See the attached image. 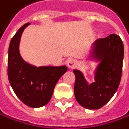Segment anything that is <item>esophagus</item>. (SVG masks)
Here are the masks:
<instances>
[{
	"label": "esophagus",
	"mask_w": 129,
	"mask_h": 129,
	"mask_svg": "<svg viewBox=\"0 0 129 129\" xmlns=\"http://www.w3.org/2000/svg\"><path fill=\"white\" fill-rule=\"evenodd\" d=\"M67 67L70 69H73L74 67L77 65V61L73 59H69L67 62Z\"/></svg>",
	"instance_id": "34e87169"
}]
</instances>
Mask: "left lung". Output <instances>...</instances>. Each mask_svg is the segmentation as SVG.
I'll list each match as a JSON object with an SVG mask.
<instances>
[{"instance_id": "1", "label": "left lung", "mask_w": 129, "mask_h": 129, "mask_svg": "<svg viewBox=\"0 0 129 129\" xmlns=\"http://www.w3.org/2000/svg\"><path fill=\"white\" fill-rule=\"evenodd\" d=\"M95 56L101 59L96 70L95 82L87 85L83 74H75L74 94L77 102L87 109H99L111 99L121 78L124 45L119 36L113 33L95 42Z\"/></svg>"}]
</instances>
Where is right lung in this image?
Segmentation results:
<instances>
[{"label":"right lung","mask_w":129,"mask_h":129,"mask_svg":"<svg viewBox=\"0 0 129 129\" xmlns=\"http://www.w3.org/2000/svg\"><path fill=\"white\" fill-rule=\"evenodd\" d=\"M30 23L21 26L11 40L8 58V76L11 86L17 97L31 108L46 105L50 101L56 84L67 67H36L24 62L19 54L21 36Z\"/></svg>","instance_id":"add662e5"}]
</instances>
